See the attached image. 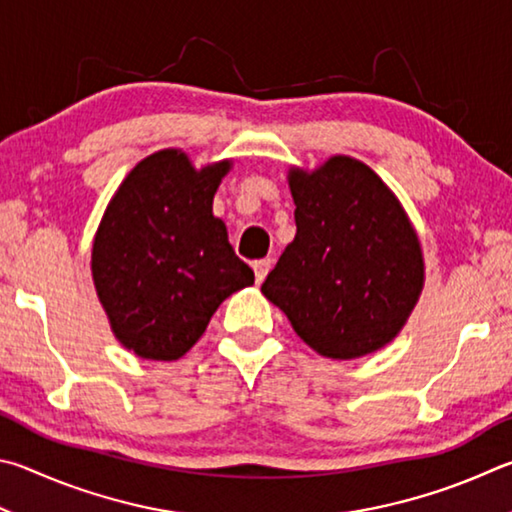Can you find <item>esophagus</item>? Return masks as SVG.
<instances>
[{
    "label": "esophagus",
    "instance_id": "obj_1",
    "mask_svg": "<svg viewBox=\"0 0 512 512\" xmlns=\"http://www.w3.org/2000/svg\"><path fill=\"white\" fill-rule=\"evenodd\" d=\"M274 261L272 258H261V261H254V272H256V283H263L267 272L272 270Z\"/></svg>",
    "mask_w": 512,
    "mask_h": 512
}]
</instances>
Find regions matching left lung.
<instances>
[{"label":"left lung","mask_w":512,"mask_h":512,"mask_svg":"<svg viewBox=\"0 0 512 512\" xmlns=\"http://www.w3.org/2000/svg\"><path fill=\"white\" fill-rule=\"evenodd\" d=\"M297 236L263 294L303 342L333 360L389 344L423 290V251L387 184L351 157L292 170Z\"/></svg>","instance_id":"1"}]
</instances>
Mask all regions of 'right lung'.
Segmentation results:
<instances>
[{
	"label": "right lung",
	"instance_id": "1",
	"mask_svg": "<svg viewBox=\"0 0 512 512\" xmlns=\"http://www.w3.org/2000/svg\"><path fill=\"white\" fill-rule=\"evenodd\" d=\"M229 161L195 170L179 150L143 159L98 227L92 274L119 342L146 360H177L236 290L254 283L213 215Z\"/></svg>",
	"mask_w": 512,
	"mask_h": 512
}]
</instances>
